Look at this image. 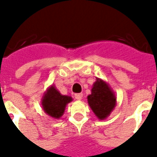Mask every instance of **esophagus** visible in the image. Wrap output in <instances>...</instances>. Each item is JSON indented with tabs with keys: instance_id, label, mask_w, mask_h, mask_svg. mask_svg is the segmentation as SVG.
Segmentation results:
<instances>
[{
	"instance_id": "esophagus-1",
	"label": "esophagus",
	"mask_w": 157,
	"mask_h": 157,
	"mask_svg": "<svg viewBox=\"0 0 157 157\" xmlns=\"http://www.w3.org/2000/svg\"><path fill=\"white\" fill-rule=\"evenodd\" d=\"M74 97L76 100H81L82 97H83V94L82 93H78V94H74Z\"/></svg>"
}]
</instances>
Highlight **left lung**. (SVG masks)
Listing matches in <instances>:
<instances>
[{"instance_id":"obj_1","label":"left lung","mask_w":157,"mask_h":157,"mask_svg":"<svg viewBox=\"0 0 157 157\" xmlns=\"http://www.w3.org/2000/svg\"><path fill=\"white\" fill-rule=\"evenodd\" d=\"M88 104L99 119L103 120L110 114L116 105L115 94L105 81L97 78L91 94L87 96Z\"/></svg>"}]
</instances>
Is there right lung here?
Instances as JSON below:
<instances>
[{
    "label": "right lung",
    "mask_w": 157,
    "mask_h": 157,
    "mask_svg": "<svg viewBox=\"0 0 157 157\" xmlns=\"http://www.w3.org/2000/svg\"><path fill=\"white\" fill-rule=\"evenodd\" d=\"M72 100V98L67 95H63L56 87L52 85L48 88L42 99V107L44 112L50 117L60 118L65 111L68 103Z\"/></svg>",
    "instance_id": "1"
}]
</instances>
